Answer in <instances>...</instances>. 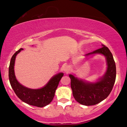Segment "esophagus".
<instances>
[{"instance_id": "34e87169", "label": "esophagus", "mask_w": 127, "mask_h": 127, "mask_svg": "<svg viewBox=\"0 0 127 127\" xmlns=\"http://www.w3.org/2000/svg\"><path fill=\"white\" fill-rule=\"evenodd\" d=\"M62 70H63L64 71H65L66 73H68L70 71V68L67 65H65L62 66Z\"/></svg>"}]
</instances>
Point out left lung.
I'll use <instances>...</instances> for the list:
<instances>
[{
  "mask_svg": "<svg viewBox=\"0 0 127 127\" xmlns=\"http://www.w3.org/2000/svg\"><path fill=\"white\" fill-rule=\"evenodd\" d=\"M101 48L89 53L86 56L94 53H101L106 57L108 68L105 74L95 83L79 80L70 75L71 87L75 99L84 105H94L106 99L110 94L116 79V66L112 53L107 47L102 45Z\"/></svg>",
  "mask_w": 127,
  "mask_h": 127,
  "instance_id": "left-lung-1",
  "label": "left lung"
}]
</instances>
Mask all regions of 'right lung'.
<instances>
[{
    "instance_id": "add662e5",
    "label": "right lung",
    "mask_w": 127,
    "mask_h": 127,
    "mask_svg": "<svg viewBox=\"0 0 127 127\" xmlns=\"http://www.w3.org/2000/svg\"><path fill=\"white\" fill-rule=\"evenodd\" d=\"M23 48H20L11 58L9 67V79L10 85L15 94L24 103L37 107H43L50 104L55 96L59 82L63 76V73H59L53 76L45 86L39 89H31L20 84L15 78L14 66L15 57Z\"/></svg>"
}]
</instances>
